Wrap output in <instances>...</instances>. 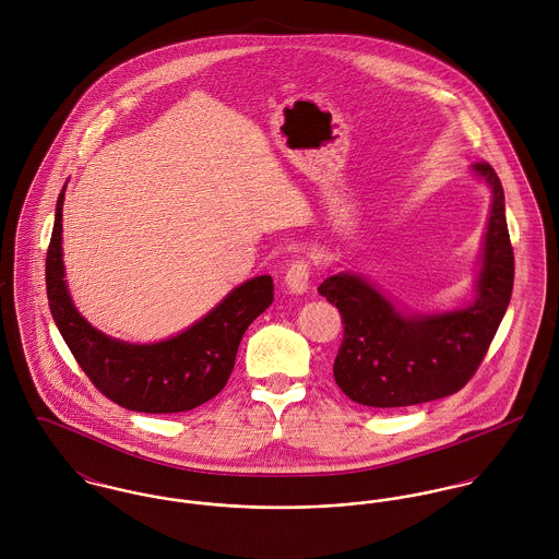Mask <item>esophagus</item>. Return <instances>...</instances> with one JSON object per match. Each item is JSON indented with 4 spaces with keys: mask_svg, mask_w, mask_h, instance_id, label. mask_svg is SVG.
Returning a JSON list of instances; mask_svg holds the SVG:
<instances>
[{
    "mask_svg": "<svg viewBox=\"0 0 559 559\" xmlns=\"http://www.w3.org/2000/svg\"><path fill=\"white\" fill-rule=\"evenodd\" d=\"M310 275H312L310 262L306 258H299L286 271V286L293 293H306L310 288Z\"/></svg>",
    "mask_w": 559,
    "mask_h": 559,
    "instance_id": "34e87169",
    "label": "esophagus"
}]
</instances>
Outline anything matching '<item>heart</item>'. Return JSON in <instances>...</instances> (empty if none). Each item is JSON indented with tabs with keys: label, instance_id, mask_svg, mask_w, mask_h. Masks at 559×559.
Instances as JSON below:
<instances>
[{
	"label": "heart",
	"instance_id": "1",
	"mask_svg": "<svg viewBox=\"0 0 559 559\" xmlns=\"http://www.w3.org/2000/svg\"><path fill=\"white\" fill-rule=\"evenodd\" d=\"M226 233H224V245H230V242H235V239H237V233L235 230H230V228H224Z\"/></svg>",
	"mask_w": 559,
	"mask_h": 559
}]
</instances>
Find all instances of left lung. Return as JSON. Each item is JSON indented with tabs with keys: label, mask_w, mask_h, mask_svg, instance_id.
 <instances>
[{
	"label": "left lung",
	"mask_w": 559,
	"mask_h": 559,
	"mask_svg": "<svg viewBox=\"0 0 559 559\" xmlns=\"http://www.w3.org/2000/svg\"><path fill=\"white\" fill-rule=\"evenodd\" d=\"M474 169L490 185L492 204L478 299L469 308L402 317L357 275L340 273L320 284V295L340 310L344 324L333 379L348 399L374 408L421 404L461 392L478 372L512 297L514 251L501 180L486 160Z\"/></svg>",
	"instance_id": "obj_1"
}]
</instances>
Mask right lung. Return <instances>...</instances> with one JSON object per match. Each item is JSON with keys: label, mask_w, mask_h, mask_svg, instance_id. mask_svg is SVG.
Masks as SVG:
<instances>
[{"label": "right lung", "mask_w": 559, "mask_h": 559, "mask_svg": "<svg viewBox=\"0 0 559 559\" xmlns=\"http://www.w3.org/2000/svg\"><path fill=\"white\" fill-rule=\"evenodd\" d=\"M62 202L47 249L51 317L81 370L105 399L140 413H182L215 399L228 383L245 329L273 304V280L235 288L211 314L157 344H127L92 329L71 304L62 266Z\"/></svg>", "instance_id": "1"}]
</instances>
